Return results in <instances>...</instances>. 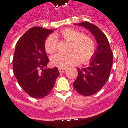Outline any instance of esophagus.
<instances>
[{
  "mask_svg": "<svg viewBox=\"0 0 128 128\" xmlns=\"http://www.w3.org/2000/svg\"><path fill=\"white\" fill-rule=\"evenodd\" d=\"M58 70L60 72H64L66 70V68H58Z\"/></svg>",
  "mask_w": 128,
  "mask_h": 128,
  "instance_id": "esophagus-1",
  "label": "esophagus"
}]
</instances>
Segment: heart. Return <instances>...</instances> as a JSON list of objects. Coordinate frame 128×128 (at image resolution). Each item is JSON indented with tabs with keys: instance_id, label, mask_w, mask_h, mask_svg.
I'll return each mask as SVG.
<instances>
[{
	"instance_id": "b5f03b06",
	"label": "heart",
	"mask_w": 128,
	"mask_h": 128,
	"mask_svg": "<svg viewBox=\"0 0 128 128\" xmlns=\"http://www.w3.org/2000/svg\"><path fill=\"white\" fill-rule=\"evenodd\" d=\"M63 38L71 42L69 50L66 53H58L51 58L53 65L60 68L74 65L80 62L87 63L94 56L96 50V42L92 37L83 34L80 30L66 28L60 32ZM45 50L48 54L57 50V38L54 34L49 35L45 40Z\"/></svg>"
}]
</instances>
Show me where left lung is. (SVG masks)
<instances>
[{"label": "left lung", "instance_id": "8db88e82", "mask_svg": "<svg viewBox=\"0 0 128 128\" xmlns=\"http://www.w3.org/2000/svg\"><path fill=\"white\" fill-rule=\"evenodd\" d=\"M77 25L83 26L90 30L98 44L90 66L82 69L78 68V76L73 83L78 93L90 96L98 92L108 81L112 66L114 54L108 38L98 27L88 22Z\"/></svg>", "mask_w": 128, "mask_h": 128}]
</instances>
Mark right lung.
<instances>
[{
  "label": "right lung",
  "mask_w": 128,
  "mask_h": 128,
  "mask_svg": "<svg viewBox=\"0 0 128 128\" xmlns=\"http://www.w3.org/2000/svg\"><path fill=\"white\" fill-rule=\"evenodd\" d=\"M52 32L53 30L33 27L16 44L13 59V73L21 88L35 99L48 96L60 75L57 67L46 68L49 60L44 44Z\"/></svg>",
  "instance_id": "right-lung-1"
}]
</instances>
